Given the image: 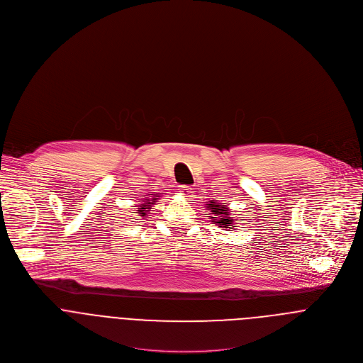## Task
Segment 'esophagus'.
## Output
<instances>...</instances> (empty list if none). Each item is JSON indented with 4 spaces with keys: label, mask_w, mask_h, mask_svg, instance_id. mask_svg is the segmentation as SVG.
Wrapping results in <instances>:
<instances>
[{
    "label": "esophagus",
    "mask_w": 363,
    "mask_h": 363,
    "mask_svg": "<svg viewBox=\"0 0 363 363\" xmlns=\"http://www.w3.org/2000/svg\"><path fill=\"white\" fill-rule=\"evenodd\" d=\"M180 193L184 196V197H190L191 196V187L190 186H180Z\"/></svg>",
    "instance_id": "esophagus-1"
}]
</instances>
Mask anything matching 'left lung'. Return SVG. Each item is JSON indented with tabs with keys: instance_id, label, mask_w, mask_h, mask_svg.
Segmentation results:
<instances>
[{
	"instance_id": "left-lung-1",
	"label": "left lung",
	"mask_w": 363,
	"mask_h": 363,
	"mask_svg": "<svg viewBox=\"0 0 363 363\" xmlns=\"http://www.w3.org/2000/svg\"><path fill=\"white\" fill-rule=\"evenodd\" d=\"M207 207L211 211L210 214H213V217L210 216L211 220H213L211 223H214V224H217L218 227H223V228H230V225L235 227L233 217H230V210L225 204H221V203H217V201L211 200L207 204Z\"/></svg>"
}]
</instances>
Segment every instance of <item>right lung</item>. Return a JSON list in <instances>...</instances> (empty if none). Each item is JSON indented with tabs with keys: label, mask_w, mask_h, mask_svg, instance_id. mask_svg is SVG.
I'll use <instances>...</instances> for the list:
<instances>
[{
	"label": "right lung",
	"mask_w": 363,
	"mask_h": 363,
	"mask_svg": "<svg viewBox=\"0 0 363 363\" xmlns=\"http://www.w3.org/2000/svg\"><path fill=\"white\" fill-rule=\"evenodd\" d=\"M157 197H159V194H155V196L152 197V200H149V199H145V201H146V203H143V204H140V206H139V210H138V213H139L140 216H146V213H147V208H152V204H155V201L157 200Z\"/></svg>",
	"instance_id": "right-lung-1"
}]
</instances>
